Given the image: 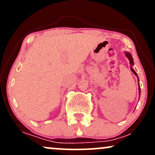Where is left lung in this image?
<instances>
[{"instance_id":"1","label":"left lung","mask_w":155,"mask_h":155,"mask_svg":"<svg viewBox=\"0 0 155 155\" xmlns=\"http://www.w3.org/2000/svg\"><path fill=\"white\" fill-rule=\"evenodd\" d=\"M124 53H125V56L127 57V58H128L129 61H130V70L132 71V72L133 73V74H135L137 76V78H138V92H139V97H140V85H139V79H138V75H137L136 72L135 71L134 69L133 68V64H134V63H133V57L132 55H131V54L130 52H128V51H124Z\"/></svg>"}]
</instances>
